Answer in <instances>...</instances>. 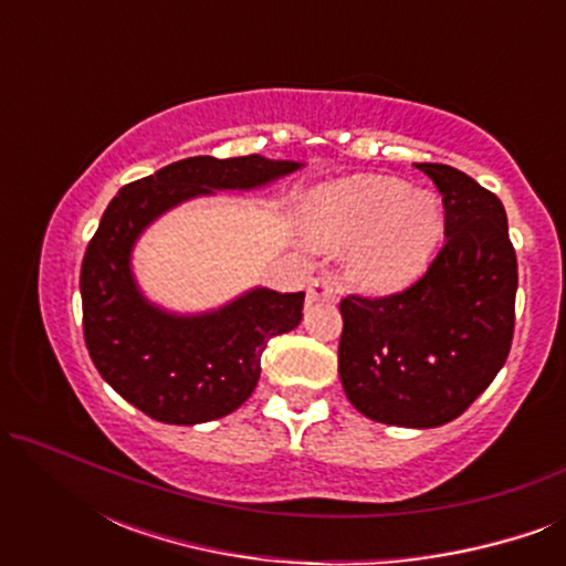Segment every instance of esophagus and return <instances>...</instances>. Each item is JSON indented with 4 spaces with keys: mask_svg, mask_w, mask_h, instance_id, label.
Wrapping results in <instances>:
<instances>
[{
    "mask_svg": "<svg viewBox=\"0 0 566 566\" xmlns=\"http://www.w3.org/2000/svg\"><path fill=\"white\" fill-rule=\"evenodd\" d=\"M337 296H339L337 283L329 281V277H314V281L308 283V291H306L308 304H316V301H337Z\"/></svg>",
    "mask_w": 566,
    "mask_h": 566,
    "instance_id": "obj_1",
    "label": "esophagus"
}]
</instances>
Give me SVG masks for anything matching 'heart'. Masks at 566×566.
<instances>
[{"label":"heart","mask_w":566,"mask_h":566,"mask_svg":"<svg viewBox=\"0 0 566 566\" xmlns=\"http://www.w3.org/2000/svg\"><path fill=\"white\" fill-rule=\"evenodd\" d=\"M304 227L322 250L347 247L345 273L358 289L394 293L430 268L443 239V206L397 177L353 175L312 190Z\"/></svg>","instance_id":"1"}]
</instances>
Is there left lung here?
Wrapping results in <instances>:
<instances>
[{"label": "left lung", "instance_id": "left-lung-1", "mask_svg": "<svg viewBox=\"0 0 566 566\" xmlns=\"http://www.w3.org/2000/svg\"><path fill=\"white\" fill-rule=\"evenodd\" d=\"M446 208V242L407 291L339 301V381L368 420L438 428L467 412L505 366L517 260L500 198L461 169L417 165Z\"/></svg>", "mask_w": 566, "mask_h": 566}]
</instances>
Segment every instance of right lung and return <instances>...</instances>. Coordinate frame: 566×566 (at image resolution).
<instances>
[{
	"instance_id": "1",
	"label": "right lung",
	"mask_w": 566,
	"mask_h": 566,
	"mask_svg": "<svg viewBox=\"0 0 566 566\" xmlns=\"http://www.w3.org/2000/svg\"><path fill=\"white\" fill-rule=\"evenodd\" d=\"M298 167L260 154L190 157L126 185L105 208L82 260L84 343L99 376L151 420L200 424L242 407L270 339L298 327L304 291L252 289L206 314L165 312L136 285V239L185 200L262 188Z\"/></svg>"
}]
</instances>
